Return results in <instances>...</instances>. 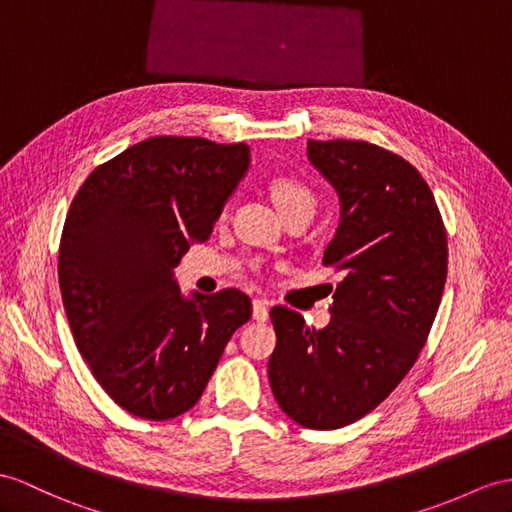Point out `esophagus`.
I'll list each match as a JSON object with an SVG mask.
<instances>
[{
    "mask_svg": "<svg viewBox=\"0 0 512 512\" xmlns=\"http://www.w3.org/2000/svg\"><path fill=\"white\" fill-rule=\"evenodd\" d=\"M252 315H254L256 321H267L269 319V302H267V299H254Z\"/></svg>",
    "mask_w": 512,
    "mask_h": 512,
    "instance_id": "esophagus-1",
    "label": "esophagus"
}]
</instances>
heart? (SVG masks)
<instances>
[{"label":"heart","mask_w":512,"mask_h":512,"mask_svg":"<svg viewBox=\"0 0 512 512\" xmlns=\"http://www.w3.org/2000/svg\"><path fill=\"white\" fill-rule=\"evenodd\" d=\"M273 202L278 204L280 213L297 208V206H315V195L310 193L302 182L293 178H276L269 186Z\"/></svg>","instance_id":"heart-1"}]
</instances>
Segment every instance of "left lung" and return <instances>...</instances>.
<instances>
[{
    "label": "left lung",
    "mask_w": 512,
    "mask_h": 512,
    "mask_svg": "<svg viewBox=\"0 0 512 512\" xmlns=\"http://www.w3.org/2000/svg\"><path fill=\"white\" fill-rule=\"evenodd\" d=\"M306 156L339 195L323 263L343 269L326 328L271 308L269 384L295 423L336 430L371 413L426 345L447 276V236L421 173L365 141H308Z\"/></svg>",
    "instance_id": "obj_1"
}]
</instances>
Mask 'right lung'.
Segmentation results:
<instances>
[{
	"label": "right lung",
	"mask_w": 512,
	"mask_h": 512,
	"mask_svg": "<svg viewBox=\"0 0 512 512\" xmlns=\"http://www.w3.org/2000/svg\"><path fill=\"white\" fill-rule=\"evenodd\" d=\"M249 160L245 143L154 136L97 167L73 199L62 304L95 380L134 417L167 421L193 408L252 317L243 291L184 295L173 273L213 232Z\"/></svg>",
	"instance_id": "obj_1"
}]
</instances>
